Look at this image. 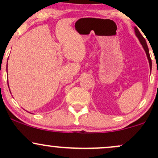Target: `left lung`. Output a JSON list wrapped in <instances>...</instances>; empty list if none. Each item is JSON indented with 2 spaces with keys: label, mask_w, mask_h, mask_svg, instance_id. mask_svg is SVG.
<instances>
[{
  "label": "left lung",
  "mask_w": 158,
  "mask_h": 158,
  "mask_svg": "<svg viewBox=\"0 0 158 158\" xmlns=\"http://www.w3.org/2000/svg\"><path fill=\"white\" fill-rule=\"evenodd\" d=\"M135 32L136 35H137V37L139 39V42H140V44H142L143 49H144V50H145V51H146V56H147L148 62H149L150 68L152 69V59H151V57H150L149 51H148V48L147 44H146V40H145L144 38L143 37V35H141V33H140V32H139V30L137 28V27H135Z\"/></svg>",
  "instance_id": "1"
}]
</instances>
